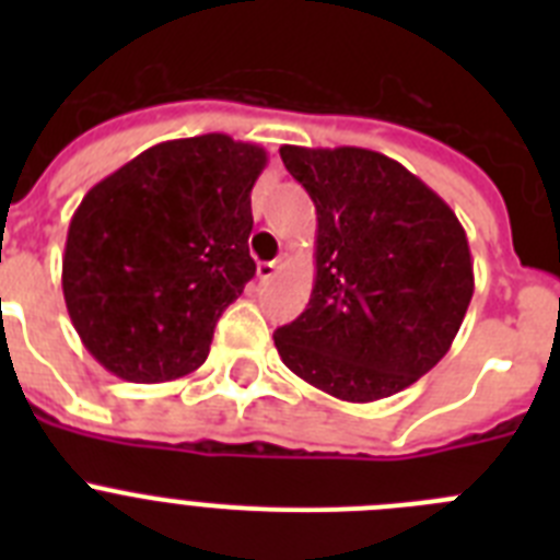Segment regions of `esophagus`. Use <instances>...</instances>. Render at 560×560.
<instances>
[{
  "label": "esophagus",
  "mask_w": 560,
  "mask_h": 560,
  "mask_svg": "<svg viewBox=\"0 0 560 560\" xmlns=\"http://www.w3.org/2000/svg\"><path fill=\"white\" fill-rule=\"evenodd\" d=\"M285 264V255H280L277 260H264V264H257V277L260 280H271L277 275V269Z\"/></svg>",
  "instance_id": "1"
}]
</instances>
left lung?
Wrapping results in <instances>:
<instances>
[{"instance_id": "1", "label": "left lung", "mask_w": 560, "mask_h": 560, "mask_svg": "<svg viewBox=\"0 0 560 560\" xmlns=\"http://www.w3.org/2000/svg\"><path fill=\"white\" fill-rule=\"evenodd\" d=\"M316 207L308 308L275 330L285 368L339 400L407 389L452 348L474 294L452 207L368 148H280Z\"/></svg>"}]
</instances>
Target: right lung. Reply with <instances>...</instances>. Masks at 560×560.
Returning <instances> with one entry per match:
<instances>
[{
	"label": "right lung",
	"instance_id": "add662e5",
	"mask_svg": "<svg viewBox=\"0 0 560 560\" xmlns=\"http://www.w3.org/2000/svg\"><path fill=\"white\" fill-rule=\"evenodd\" d=\"M266 151L226 133L148 148L69 221L63 300L86 350L133 384L205 364L226 305L255 277L252 199Z\"/></svg>",
	"mask_w": 560,
	"mask_h": 560
}]
</instances>
